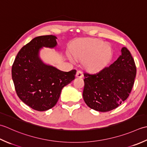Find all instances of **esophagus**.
Returning <instances> with one entry per match:
<instances>
[{
    "label": "esophagus",
    "instance_id": "34e87169",
    "mask_svg": "<svg viewBox=\"0 0 147 147\" xmlns=\"http://www.w3.org/2000/svg\"><path fill=\"white\" fill-rule=\"evenodd\" d=\"M76 77H79V78H82L83 77V74L80 70H77V74H76Z\"/></svg>",
    "mask_w": 147,
    "mask_h": 147
}]
</instances>
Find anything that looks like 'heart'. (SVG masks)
<instances>
[{"label":"heart","instance_id":"b5f03b06","mask_svg":"<svg viewBox=\"0 0 147 147\" xmlns=\"http://www.w3.org/2000/svg\"><path fill=\"white\" fill-rule=\"evenodd\" d=\"M101 44V40L91 39L75 47L71 52L75 58L78 59L88 57L86 61V65L92 69H98L105 63L111 53V50L107 45L103 44L100 47ZM98 47H99L94 52V51Z\"/></svg>","mask_w":147,"mask_h":147}]
</instances>
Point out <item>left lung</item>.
<instances>
[{
	"label": "left lung",
	"instance_id": "left-lung-1",
	"mask_svg": "<svg viewBox=\"0 0 147 147\" xmlns=\"http://www.w3.org/2000/svg\"><path fill=\"white\" fill-rule=\"evenodd\" d=\"M136 74L133 56L126 47L115 61L96 73L84 72L83 98L89 108L105 112L116 109L128 98Z\"/></svg>",
	"mask_w": 147,
	"mask_h": 147
}]
</instances>
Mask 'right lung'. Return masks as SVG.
Wrapping results in <instances>:
<instances>
[{
  "label": "right lung",
  "instance_id": "1",
  "mask_svg": "<svg viewBox=\"0 0 147 147\" xmlns=\"http://www.w3.org/2000/svg\"><path fill=\"white\" fill-rule=\"evenodd\" d=\"M56 38L52 35L33 38L20 49L12 67L17 95L37 111H46L55 106L63 88L74 80L76 74V70L63 71L40 59L39 50L42 47H56Z\"/></svg>",
  "mask_w": 147,
  "mask_h": 147
}]
</instances>
